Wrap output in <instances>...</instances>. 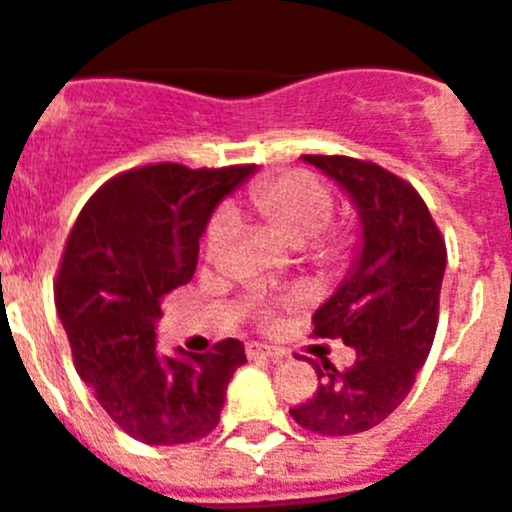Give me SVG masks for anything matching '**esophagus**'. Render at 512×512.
<instances>
[{"label":"esophagus","instance_id":"1","mask_svg":"<svg viewBox=\"0 0 512 512\" xmlns=\"http://www.w3.org/2000/svg\"><path fill=\"white\" fill-rule=\"evenodd\" d=\"M246 354L251 356V359H271V361H279L284 359V351L282 348H274V346H264V343H248L246 346Z\"/></svg>","mask_w":512,"mask_h":512}]
</instances>
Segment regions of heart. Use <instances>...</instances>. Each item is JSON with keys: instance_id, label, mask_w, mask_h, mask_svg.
Instances as JSON below:
<instances>
[{"instance_id": "heart-1", "label": "heart", "mask_w": 512, "mask_h": 512, "mask_svg": "<svg viewBox=\"0 0 512 512\" xmlns=\"http://www.w3.org/2000/svg\"><path fill=\"white\" fill-rule=\"evenodd\" d=\"M243 210L271 225L284 241L295 243V246L310 241L307 243L310 256L320 266H336L346 261V235L328 225L330 215H333V194L307 171H284V174L269 176L259 182L243 197ZM228 235V212H215L205 230L207 259L220 256ZM269 312V307H264V315Z\"/></svg>"}]
</instances>
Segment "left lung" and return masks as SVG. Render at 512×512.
Instances as JSON below:
<instances>
[{
    "instance_id": "8db88e82",
    "label": "left lung",
    "mask_w": 512,
    "mask_h": 512,
    "mask_svg": "<svg viewBox=\"0 0 512 512\" xmlns=\"http://www.w3.org/2000/svg\"><path fill=\"white\" fill-rule=\"evenodd\" d=\"M351 197L361 223L354 269L312 315V336L356 348L354 366L315 364L318 390L289 410L320 436H351L390 418L431 354L446 243L413 184L351 156H302Z\"/></svg>"
}]
</instances>
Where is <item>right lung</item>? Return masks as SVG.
Wrapping results in <instances>:
<instances>
[{
  "mask_svg": "<svg viewBox=\"0 0 512 512\" xmlns=\"http://www.w3.org/2000/svg\"><path fill=\"white\" fill-rule=\"evenodd\" d=\"M256 166L151 164L112 176L76 217L56 279V310L79 377L122 431L151 446L215 431L243 343L207 354L156 351L161 297L194 277L200 238L225 194Z\"/></svg>",
  "mask_w": 512,
  "mask_h": 512,
  "instance_id": "1",
  "label": "right lung"
}]
</instances>
